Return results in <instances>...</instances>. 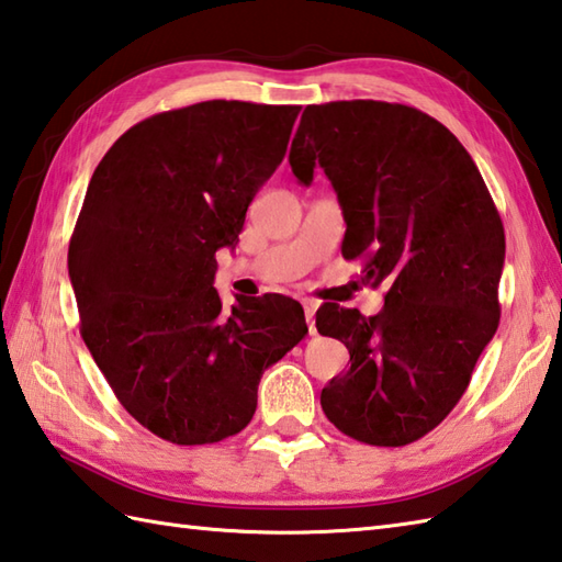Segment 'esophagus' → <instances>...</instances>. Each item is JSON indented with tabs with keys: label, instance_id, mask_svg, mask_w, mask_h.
Masks as SVG:
<instances>
[{
	"label": "esophagus",
	"instance_id": "esophagus-1",
	"mask_svg": "<svg viewBox=\"0 0 562 562\" xmlns=\"http://www.w3.org/2000/svg\"><path fill=\"white\" fill-rule=\"evenodd\" d=\"M303 313H305V323L311 335L315 331V313H317V303L315 301H303Z\"/></svg>",
	"mask_w": 562,
	"mask_h": 562
}]
</instances>
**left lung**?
<instances>
[{
    "instance_id": "left-lung-1",
    "label": "left lung",
    "mask_w": 562,
    "mask_h": 562,
    "mask_svg": "<svg viewBox=\"0 0 562 562\" xmlns=\"http://www.w3.org/2000/svg\"><path fill=\"white\" fill-rule=\"evenodd\" d=\"M289 162L301 184L323 167L345 215V259L387 283L383 311L325 303L319 335L349 349V371L319 405L347 437L405 446L463 397L499 325L505 227L483 177L437 119L387 101L307 106Z\"/></svg>"
}]
</instances>
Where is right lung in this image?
Masks as SVG:
<instances>
[{
  "mask_svg": "<svg viewBox=\"0 0 562 562\" xmlns=\"http://www.w3.org/2000/svg\"><path fill=\"white\" fill-rule=\"evenodd\" d=\"M301 106L201 101L125 131L91 175L67 251L79 331L145 429L179 446L223 441L257 409L271 363L307 335L281 293L213 289L215 251L277 171Z\"/></svg>",
  "mask_w": 562,
  "mask_h": 562,
  "instance_id": "add662e5",
  "label": "right lung"
}]
</instances>
